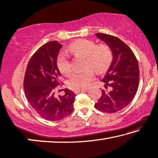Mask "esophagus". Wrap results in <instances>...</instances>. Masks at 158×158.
I'll list each match as a JSON object with an SVG mask.
<instances>
[{
    "mask_svg": "<svg viewBox=\"0 0 158 158\" xmlns=\"http://www.w3.org/2000/svg\"><path fill=\"white\" fill-rule=\"evenodd\" d=\"M89 89H78V90H74L75 94H79V92H83V91H88Z\"/></svg>",
    "mask_w": 158,
    "mask_h": 158,
    "instance_id": "1",
    "label": "esophagus"
}]
</instances>
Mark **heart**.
Segmentation results:
<instances>
[{"label": "heart", "mask_w": 158, "mask_h": 158, "mask_svg": "<svg viewBox=\"0 0 158 158\" xmlns=\"http://www.w3.org/2000/svg\"><path fill=\"white\" fill-rule=\"evenodd\" d=\"M68 51L74 55L85 58V67H89L84 72L72 74L68 79L67 84L72 89H84L88 87L94 77V71L98 74L106 72L113 61L111 49L106 44L97 45L96 42L88 40H78L72 42ZM60 72L63 75H68L72 72V65L68 56L60 54L56 60Z\"/></svg>", "instance_id": "1"}]
</instances>
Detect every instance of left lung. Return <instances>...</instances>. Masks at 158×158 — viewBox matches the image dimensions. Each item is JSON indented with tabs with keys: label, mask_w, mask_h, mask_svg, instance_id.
<instances>
[{
	"label": "left lung",
	"mask_w": 158,
	"mask_h": 158,
	"mask_svg": "<svg viewBox=\"0 0 158 158\" xmlns=\"http://www.w3.org/2000/svg\"><path fill=\"white\" fill-rule=\"evenodd\" d=\"M96 35L111 49L113 61L102 80L109 91L102 90L94 106L104 113H115L126 107L135 96L139 84L138 63L131 49L121 40L107 34Z\"/></svg>",
	"instance_id": "left-lung-1"
}]
</instances>
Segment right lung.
Listing matches in <instances>:
<instances>
[{"instance_id": "obj_1", "label": "right lung", "mask_w": 158, "mask_h": 158, "mask_svg": "<svg viewBox=\"0 0 158 158\" xmlns=\"http://www.w3.org/2000/svg\"><path fill=\"white\" fill-rule=\"evenodd\" d=\"M62 44L48 42L31 56L27 65L23 86L28 102L43 118L60 121L74 110L75 94L65 89L64 95H55L61 82L56 59Z\"/></svg>"}]
</instances>
